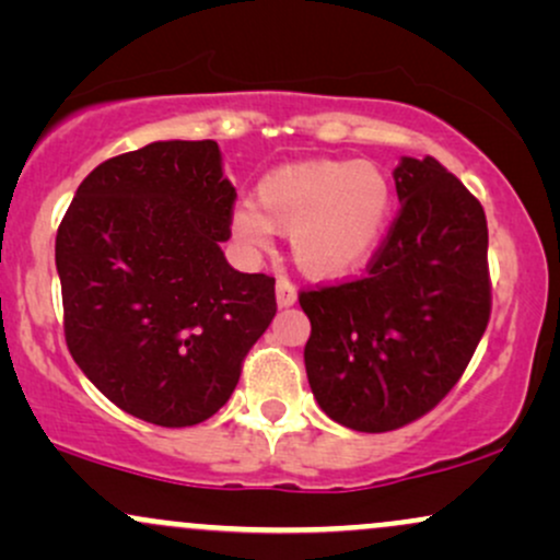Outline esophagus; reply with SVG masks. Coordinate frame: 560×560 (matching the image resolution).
<instances>
[{
    "label": "esophagus",
    "mask_w": 560,
    "mask_h": 560,
    "mask_svg": "<svg viewBox=\"0 0 560 560\" xmlns=\"http://www.w3.org/2000/svg\"><path fill=\"white\" fill-rule=\"evenodd\" d=\"M276 302H279L281 307H289L298 302V287H294L289 279H284V276L276 281Z\"/></svg>",
    "instance_id": "esophagus-1"
}]
</instances>
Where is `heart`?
Wrapping results in <instances>:
<instances>
[{
	"label": "heart",
	"instance_id": "obj_1",
	"mask_svg": "<svg viewBox=\"0 0 560 560\" xmlns=\"http://www.w3.org/2000/svg\"><path fill=\"white\" fill-rule=\"evenodd\" d=\"M258 208L242 202L231 229L244 247L266 249L273 231L292 234L298 266L316 279L361 268L387 234L395 191L387 173L355 160H311L268 173Z\"/></svg>",
	"mask_w": 560,
	"mask_h": 560
}]
</instances>
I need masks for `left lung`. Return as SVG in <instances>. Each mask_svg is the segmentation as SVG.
Segmentation results:
<instances>
[{
    "instance_id": "left-lung-1",
    "label": "left lung",
    "mask_w": 560,
    "mask_h": 560,
    "mask_svg": "<svg viewBox=\"0 0 560 560\" xmlns=\"http://www.w3.org/2000/svg\"><path fill=\"white\" fill-rule=\"evenodd\" d=\"M395 186L400 210L365 276L300 292L313 397L369 434L429 413L464 376L492 311L479 199L434 158H402Z\"/></svg>"
}]
</instances>
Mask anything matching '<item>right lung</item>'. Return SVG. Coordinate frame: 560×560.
Listing matches in <instances>:
<instances>
[{"label":"right lung","instance_id":"right-lung-1","mask_svg":"<svg viewBox=\"0 0 560 560\" xmlns=\"http://www.w3.org/2000/svg\"><path fill=\"white\" fill-rule=\"evenodd\" d=\"M234 199L213 139L152 141L96 165L57 229L70 355L141 421L218 413L276 316L273 276L223 258Z\"/></svg>","mask_w":560,"mask_h":560}]
</instances>
